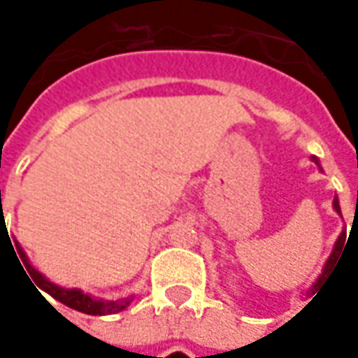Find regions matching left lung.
Listing matches in <instances>:
<instances>
[{"label":"left lung","mask_w":358,"mask_h":358,"mask_svg":"<svg viewBox=\"0 0 358 358\" xmlns=\"http://www.w3.org/2000/svg\"><path fill=\"white\" fill-rule=\"evenodd\" d=\"M315 161H317V159H315ZM333 205H335V209H337V213H341V207H338V199H337V197H335V203H333ZM345 239H347V235L343 233V235H341V237H338V239H337V245H335V251H333V255L329 257V261H327V265H324L323 275L319 277V281H317V282H315V285H313V289H317V287H319V282H323L324 275H327V273L331 271V267L335 265V261H337L338 255H343V253H341V251L345 249ZM313 293H315V291H313Z\"/></svg>","instance_id":"8db88e82"}]
</instances>
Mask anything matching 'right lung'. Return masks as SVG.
Here are the masks:
<instances>
[{
    "mask_svg": "<svg viewBox=\"0 0 358 358\" xmlns=\"http://www.w3.org/2000/svg\"><path fill=\"white\" fill-rule=\"evenodd\" d=\"M0 195H1V191H0ZM7 237H9V235H7ZM9 243H11V241H9ZM13 246L16 247V249L13 250V253L17 251L15 259H17V261L20 258L22 259L20 263H23V265H21V267H25V271L29 273V276L32 277L35 285H37V291H39V289H41V291H45V293L53 296L55 301H59V303L67 305V307H71V309L79 310V313H85V315H115V313H119V310L127 309V305L133 301V296H129V299H119V301H97V299H93V296L81 293L79 289H62V287H57V285L49 282L41 273H37V271L29 265L27 257H25V253L21 251V247L17 245V243H15V245H11V249Z\"/></svg>",
    "mask_w": 358,
    "mask_h": 358,
    "instance_id": "right-lung-1",
    "label": "right lung"
}]
</instances>
